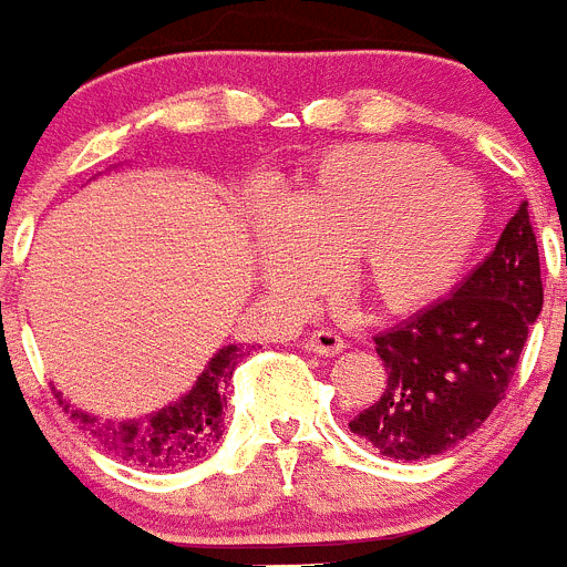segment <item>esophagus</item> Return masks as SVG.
<instances>
[{"mask_svg":"<svg viewBox=\"0 0 567 567\" xmlns=\"http://www.w3.org/2000/svg\"><path fill=\"white\" fill-rule=\"evenodd\" d=\"M344 347L347 341L339 333H333V330H316V333L308 336V350H313L319 355H336Z\"/></svg>","mask_w":567,"mask_h":567,"instance_id":"obj_1","label":"esophagus"}]
</instances>
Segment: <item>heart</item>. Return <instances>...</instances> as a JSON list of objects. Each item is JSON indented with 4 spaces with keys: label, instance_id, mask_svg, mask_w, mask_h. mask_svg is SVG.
<instances>
[{
    "label": "heart",
    "instance_id": "obj_1",
    "mask_svg": "<svg viewBox=\"0 0 567 567\" xmlns=\"http://www.w3.org/2000/svg\"><path fill=\"white\" fill-rule=\"evenodd\" d=\"M486 226L483 192L437 152L410 144L333 150L259 214L262 277L288 299H313L347 262V282L386 313L441 299Z\"/></svg>",
    "mask_w": 567,
    "mask_h": 567
}]
</instances>
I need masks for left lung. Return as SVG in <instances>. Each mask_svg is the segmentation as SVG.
Here are the masks:
<instances>
[{
  "instance_id": "8db88e82",
  "label": "left lung",
  "mask_w": 567,
  "mask_h": 567,
  "mask_svg": "<svg viewBox=\"0 0 567 567\" xmlns=\"http://www.w3.org/2000/svg\"><path fill=\"white\" fill-rule=\"evenodd\" d=\"M539 310V251L523 200L452 296L375 336L386 384L350 432L392 461H423L461 443L506 398Z\"/></svg>"
}]
</instances>
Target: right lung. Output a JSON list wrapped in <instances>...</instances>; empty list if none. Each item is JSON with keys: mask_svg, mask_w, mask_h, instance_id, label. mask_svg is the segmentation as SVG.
Listing matches in <instances>:
<instances>
[{"mask_svg": "<svg viewBox=\"0 0 567 567\" xmlns=\"http://www.w3.org/2000/svg\"><path fill=\"white\" fill-rule=\"evenodd\" d=\"M243 355L246 353L237 344L223 347L220 353L208 361L188 395L141 423H118V426L95 423V417L70 410L55 390L53 395L75 421H81V430L99 437L101 446L124 461L146 468H181L206 457L214 443L220 441L226 386Z\"/></svg>", "mask_w": 567, "mask_h": 567, "instance_id": "1", "label": "right lung"}]
</instances>
